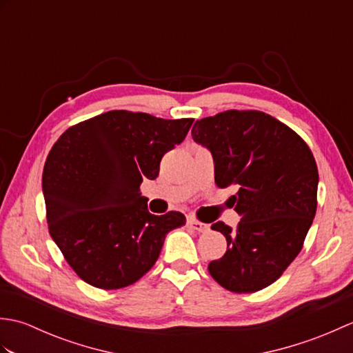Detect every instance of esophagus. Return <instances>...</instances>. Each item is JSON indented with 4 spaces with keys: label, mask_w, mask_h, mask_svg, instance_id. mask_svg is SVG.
Returning a JSON list of instances; mask_svg holds the SVG:
<instances>
[{
    "label": "esophagus",
    "mask_w": 353,
    "mask_h": 353,
    "mask_svg": "<svg viewBox=\"0 0 353 353\" xmlns=\"http://www.w3.org/2000/svg\"><path fill=\"white\" fill-rule=\"evenodd\" d=\"M186 224H188L190 229L196 230V232H208V230H209V224L197 221V220H194V219H188V221H186Z\"/></svg>",
    "instance_id": "obj_1"
}]
</instances>
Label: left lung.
Here are the masks:
<instances>
[{"label": "left lung", "instance_id": "obj_1", "mask_svg": "<svg viewBox=\"0 0 353 353\" xmlns=\"http://www.w3.org/2000/svg\"><path fill=\"white\" fill-rule=\"evenodd\" d=\"M192 139L214 157L219 188L235 185V230L216 221L228 250L209 273L223 288L254 292L279 279L302 250L317 211V163L288 125L259 110H226L197 119Z\"/></svg>", "mask_w": 353, "mask_h": 353}]
</instances>
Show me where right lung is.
I'll return each mask as SVG.
<instances>
[{"label":"right lung","instance_id":"1","mask_svg":"<svg viewBox=\"0 0 353 353\" xmlns=\"http://www.w3.org/2000/svg\"><path fill=\"white\" fill-rule=\"evenodd\" d=\"M192 118L110 110L70 127L42 174L47 223L80 279L101 290L129 287L159 258L185 215H153L139 186L159 174L163 154L185 139Z\"/></svg>","mask_w":353,"mask_h":353}]
</instances>
